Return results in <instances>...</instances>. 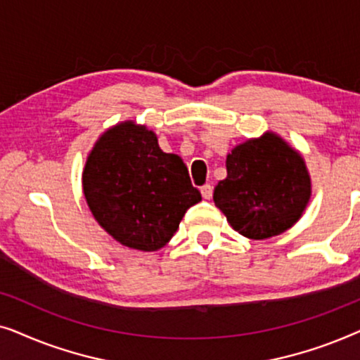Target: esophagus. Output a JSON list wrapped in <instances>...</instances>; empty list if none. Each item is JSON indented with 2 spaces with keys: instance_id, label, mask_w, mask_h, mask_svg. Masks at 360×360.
<instances>
[{
  "instance_id": "esophagus-1",
  "label": "esophagus",
  "mask_w": 360,
  "mask_h": 360,
  "mask_svg": "<svg viewBox=\"0 0 360 360\" xmlns=\"http://www.w3.org/2000/svg\"><path fill=\"white\" fill-rule=\"evenodd\" d=\"M200 191H201V196H203L205 200H210L211 196H213V186H211L210 184H206V185L201 186Z\"/></svg>"
}]
</instances>
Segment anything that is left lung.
<instances>
[{
  "label": "left lung",
  "instance_id": "8db88e82",
  "mask_svg": "<svg viewBox=\"0 0 360 360\" xmlns=\"http://www.w3.org/2000/svg\"><path fill=\"white\" fill-rule=\"evenodd\" d=\"M226 170L213 200L244 238L269 239L302 218L311 179L302 154L280 136L265 132L236 146L226 157Z\"/></svg>",
  "mask_w": 360,
  "mask_h": 360
}]
</instances>
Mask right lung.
I'll return each instance as SVG.
<instances>
[{"label": "right lung", "mask_w": 360, "mask_h": 360, "mask_svg": "<svg viewBox=\"0 0 360 360\" xmlns=\"http://www.w3.org/2000/svg\"><path fill=\"white\" fill-rule=\"evenodd\" d=\"M82 180L98 224L120 244L144 252L164 248L186 210L201 200L184 160L165 154L155 132L134 121L103 132Z\"/></svg>", "instance_id": "right-lung-1"}]
</instances>
